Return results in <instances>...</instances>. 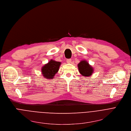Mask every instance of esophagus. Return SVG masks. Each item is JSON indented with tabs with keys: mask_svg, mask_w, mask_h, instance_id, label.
Instances as JSON below:
<instances>
[{
	"mask_svg": "<svg viewBox=\"0 0 131 131\" xmlns=\"http://www.w3.org/2000/svg\"><path fill=\"white\" fill-rule=\"evenodd\" d=\"M71 59H67V62L68 63H70L71 62Z\"/></svg>",
	"mask_w": 131,
	"mask_h": 131,
	"instance_id": "34e87169",
	"label": "esophagus"
}]
</instances>
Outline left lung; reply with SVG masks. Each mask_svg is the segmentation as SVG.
I'll list each match as a JSON object with an SVG mask.
<instances>
[{
    "instance_id": "8db88e82",
    "label": "left lung",
    "mask_w": 131,
    "mask_h": 131,
    "mask_svg": "<svg viewBox=\"0 0 131 131\" xmlns=\"http://www.w3.org/2000/svg\"><path fill=\"white\" fill-rule=\"evenodd\" d=\"M80 73L83 77H90L94 72L93 68L85 60H83L78 64Z\"/></svg>"
}]
</instances>
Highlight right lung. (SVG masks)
Here are the masks:
<instances>
[{
  "instance_id": "1",
  "label": "right lung",
  "mask_w": 131,
  "mask_h": 131,
  "mask_svg": "<svg viewBox=\"0 0 131 131\" xmlns=\"http://www.w3.org/2000/svg\"><path fill=\"white\" fill-rule=\"evenodd\" d=\"M61 63L60 62L56 61L52 59L50 60L41 68L42 75L47 79H53L59 71Z\"/></svg>"
}]
</instances>
